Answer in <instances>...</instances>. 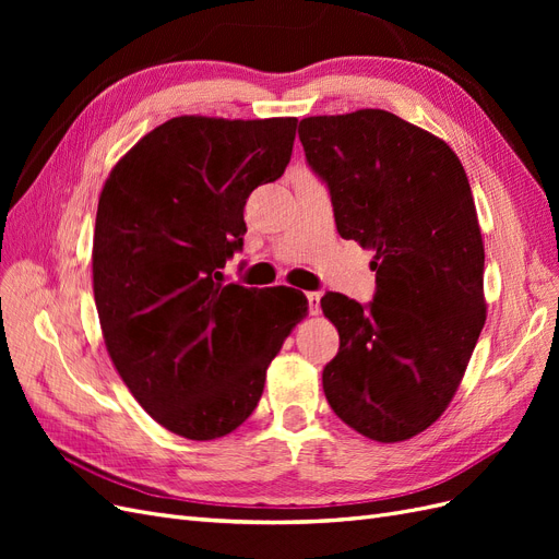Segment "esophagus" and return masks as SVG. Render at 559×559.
<instances>
[{
	"label": "esophagus",
	"mask_w": 559,
	"mask_h": 559,
	"mask_svg": "<svg viewBox=\"0 0 559 559\" xmlns=\"http://www.w3.org/2000/svg\"><path fill=\"white\" fill-rule=\"evenodd\" d=\"M319 300H321V294H319V292H310V294H308V302H310V314H319V312H321Z\"/></svg>",
	"instance_id": "esophagus-1"
}]
</instances>
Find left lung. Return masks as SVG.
<instances>
[{
    "instance_id": "1",
    "label": "left lung",
    "mask_w": 559,
    "mask_h": 559,
    "mask_svg": "<svg viewBox=\"0 0 559 559\" xmlns=\"http://www.w3.org/2000/svg\"><path fill=\"white\" fill-rule=\"evenodd\" d=\"M298 138L341 238L376 251L368 306L321 298L341 335L321 376L326 401L370 441H408L445 413L485 326V247L466 173L441 138L384 109L302 118Z\"/></svg>"
}]
</instances>
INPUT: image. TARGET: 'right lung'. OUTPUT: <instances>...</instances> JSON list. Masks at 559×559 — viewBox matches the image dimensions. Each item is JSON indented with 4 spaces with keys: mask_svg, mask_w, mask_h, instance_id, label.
<instances>
[{
    "mask_svg": "<svg viewBox=\"0 0 559 559\" xmlns=\"http://www.w3.org/2000/svg\"><path fill=\"white\" fill-rule=\"evenodd\" d=\"M298 118L177 116L118 160L93 235V292L118 376L160 427L189 441L238 429L265 370L308 314L292 286L224 284L245 205L284 175Z\"/></svg>",
    "mask_w": 559,
    "mask_h": 559,
    "instance_id": "1",
    "label": "right lung"
}]
</instances>
